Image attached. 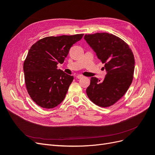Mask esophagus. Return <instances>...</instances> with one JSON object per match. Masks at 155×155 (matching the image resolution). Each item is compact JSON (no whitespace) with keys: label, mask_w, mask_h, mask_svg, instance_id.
I'll return each mask as SVG.
<instances>
[{"label":"esophagus","mask_w":155,"mask_h":155,"mask_svg":"<svg viewBox=\"0 0 155 155\" xmlns=\"http://www.w3.org/2000/svg\"><path fill=\"white\" fill-rule=\"evenodd\" d=\"M82 78H83V75H78V76H76V78H78V79H81Z\"/></svg>","instance_id":"1"}]
</instances>
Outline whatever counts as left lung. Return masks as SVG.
<instances>
[{"mask_svg":"<svg viewBox=\"0 0 155 155\" xmlns=\"http://www.w3.org/2000/svg\"><path fill=\"white\" fill-rule=\"evenodd\" d=\"M84 38L105 64L107 72L102 81L91 78L87 94L94 104L109 107L124 96L133 81V53L124 40L109 33L86 34Z\"/></svg>","mask_w":155,"mask_h":155,"instance_id":"1","label":"left lung"}]
</instances>
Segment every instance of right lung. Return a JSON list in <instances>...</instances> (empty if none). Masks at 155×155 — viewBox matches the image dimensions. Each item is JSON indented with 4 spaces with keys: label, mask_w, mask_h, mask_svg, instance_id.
<instances>
[{
    "label": "right lung",
    "mask_w": 155,
    "mask_h": 155,
    "mask_svg": "<svg viewBox=\"0 0 155 155\" xmlns=\"http://www.w3.org/2000/svg\"><path fill=\"white\" fill-rule=\"evenodd\" d=\"M83 35L46 37L31 46L23 69L28 93L37 105L52 109L63 101L74 77L58 69V64L63 63Z\"/></svg>",
    "instance_id": "obj_1"
}]
</instances>
